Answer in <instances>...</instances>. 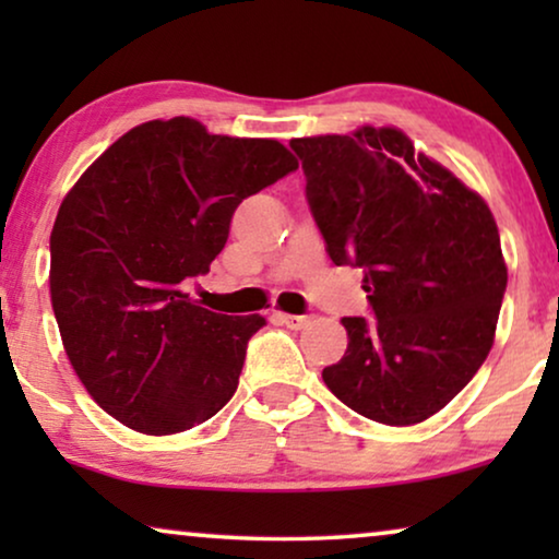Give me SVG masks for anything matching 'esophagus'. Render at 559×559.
<instances>
[{
  "label": "esophagus",
  "instance_id": "34e87169",
  "mask_svg": "<svg viewBox=\"0 0 559 559\" xmlns=\"http://www.w3.org/2000/svg\"><path fill=\"white\" fill-rule=\"evenodd\" d=\"M274 320L282 325L293 328V331H300V328H305V323H308V316H287V312H274Z\"/></svg>",
  "mask_w": 559,
  "mask_h": 559
}]
</instances>
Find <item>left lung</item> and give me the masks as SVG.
<instances>
[{
  "instance_id": "8db88e82",
  "label": "left lung",
  "mask_w": 559,
  "mask_h": 559,
  "mask_svg": "<svg viewBox=\"0 0 559 559\" xmlns=\"http://www.w3.org/2000/svg\"><path fill=\"white\" fill-rule=\"evenodd\" d=\"M333 264L364 270L371 320L343 318L348 348L323 381L358 415L417 425L476 377L507 293L484 203L392 127L293 140Z\"/></svg>"
}]
</instances>
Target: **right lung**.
Listing matches in <instances>:
<instances>
[{
	"label": "right lung",
	"instance_id": "1",
	"mask_svg": "<svg viewBox=\"0 0 559 559\" xmlns=\"http://www.w3.org/2000/svg\"><path fill=\"white\" fill-rule=\"evenodd\" d=\"M293 170L277 140L155 119L119 136L63 198L52 312L81 384L121 425L175 435L231 400L266 320L211 312L182 287L211 270L243 198Z\"/></svg>",
	"mask_w": 559,
	"mask_h": 559
}]
</instances>
